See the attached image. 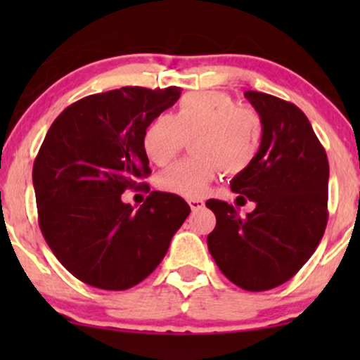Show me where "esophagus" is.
<instances>
[{"mask_svg": "<svg viewBox=\"0 0 360 360\" xmlns=\"http://www.w3.org/2000/svg\"><path fill=\"white\" fill-rule=\"evenodd\" d=\"M188 203H189V206H191L193 212H200V210L205 208V201L203 200H189Z\"/></svg>", "mask_w": 360, "mask_h": 360, "instance_id": "1", "label": "esophagus"}]
</instances>
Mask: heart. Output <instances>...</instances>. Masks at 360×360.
Masks as SVG:
<instances>
[{"label":"heart","instance_id":"heart-1","mask_svg":"<svg viewBox=\"0 0 360 360\" xmlns=\"http://www.w3.org/2000/svg\"><path fill=\"white\" fill-rule=\"evenodd\" d=\"M264 123L249 106H237L229 94L214 91L189 93L171 117L159 115L142 137L143 152L157 166L171 162L191 139L193 157L164 169L157 176L162 191L200 198L220 171L229 176L245 172L260 150Z\"/></svg>","mask_w":360,"mask_h":360}]
</instances>
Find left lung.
Segmentation results:
<instances>
[{
    "instance_id": "obj_1",
    "label": "left lung",
    "mask_w": 360,
    "mask_h": 360,
    "mask_svg": "<svg viewBox=\"0 0 360 360\" xmlns=\"http://www.w3.org/2000/svg\"><path fill=\"white\" fill-rule=\"evenodd\" d=\"M245 98L262 118L264 137L254 164L233 177L232 191L245 194L255 210L240 217L225 201H206L217 217L208 250L238 288L267 291L291 279L323 237L330 171L298 106L259 91H245Z\"/></svg>"
}]
</instances>
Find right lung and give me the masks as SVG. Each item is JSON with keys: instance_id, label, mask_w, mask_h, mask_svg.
<instances>
[{"instance_id": "add662e5", "label": "right lung", "mask_w": 360, "mask_h": 360, "mask_svg": "<svg viewBox=\"0 0 360 360\" xmlns=\"http://www.w3.org/2000/svg\"><path fill=\"white\" fill-rule=\"evenodd\" d=\"M179 96L177 86L91 94L45 135L34 162L40 230L62 266L89 286L123 291L146 279L191 212L171 193L152 191L137 212L122 201L150 174L143 131Z\"/></svg>"}]
</instances>
